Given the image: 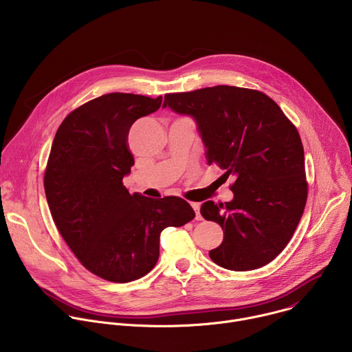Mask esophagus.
I'll use <instances>...</instances> for the list:
<instances>
[{
  "label": "esophagus",
  "instance_id": "1",
  "mask_svg": "<svg viewBox=\"0 0 352 352\" xmlns=\"http://www.w3.org/2000/svg\"><path fill=\"white\" fill-rule=\"evenodd\" d=\"M190 206H192V209H193L195 213H196V220H202V216H200V213H199L200 205H199V204H190Z\"/></svg>",
  "mask_w": 352,
  "mask_h": 352
}]
</instances>
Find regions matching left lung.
Returning <instances> with one entry per match:
<instances>
[{"mask_svg":"<svg viewBox=\"0 0 352 352\" xmlns=\"http://www.w3.org/2000/svg\"><path fill=\"white\" fill-rule=\"evenodd\" d=\"M163 107L195 120L208 164L216 163L226 179H234L232 200H208L200 208L224 232L210 259L234 272L270 263L289 242L307 204L296 128L269 96L235 86L166 94Z\"/></svg>","mask_w":352,"mask_h":352,"instance_id":"left-lung-1","label":"left lung"}]
</instances>
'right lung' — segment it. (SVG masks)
Wrapping results in <instances>:
<instances>
[{"label": "right lung", "instance_id": "right-lung-1", "mask_svg": "<svg viewBox=\"0 0 352 352\" xmlns=\"http://www.w3.org/2000/svg\"><path fill=\"white\" fill-rule=\"evenodd\" d=\"M162 102L131 93L90 100L63 121L47 162L44 190L60 234L89 272L113 283L146 276L159 261L162 231L195 217L178 196L131 195L122 184L135 163L129 129Z\"/></svg>", "mask_w": 352, "mask_h": 352}]
</instances>
